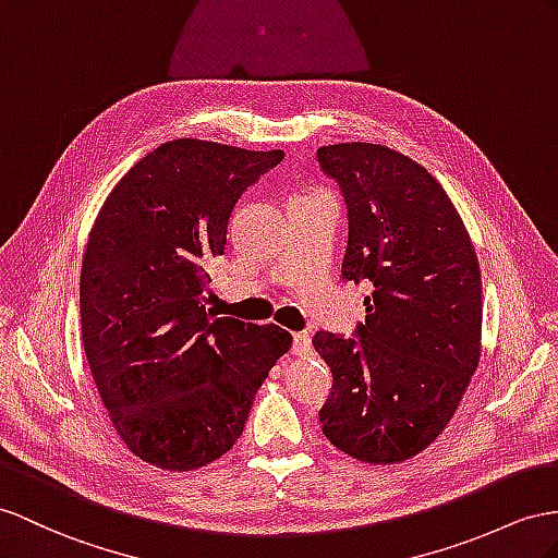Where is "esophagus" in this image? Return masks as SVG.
<instances>
[{"label": "esophagus", "instance_id": "esophagus-1", "mask_svg": "<svg viewBox=\"0 0 558 558\" xmlns=\"http://www.w3.org/2000/svg\"><path fill=\"white\" fill-rule=\"evenodd\" d=\"M292 351L296 355L311 353V335L308 332H294L292 335Z\"/></svg>", "mask_w": 558, "mask_h": 558}]
</instances>
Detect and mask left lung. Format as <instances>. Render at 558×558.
<instances>
[{
	"label": "left lung",
	"mask_w": 558,
	"mask_h": 558,
	"mask_svg": "<svg viewBox=\"0 0 558 558\" xmlns=\"http://www.w3.org/2000/svg\"><path fill=\"white\" fill-rule=\"evenodd\" d=\"M318 165L347 205L341 278L373 284L353 337H313L332 369L323 434L361 462H403L448 426L478 365V259L442 185L410 157L355 141L318 148Z\"/></svg>",
	"instance_id": "1"
}]
</instances>
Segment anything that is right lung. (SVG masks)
Instances as JSON below:
<instances>
[{
	"instance_id": "1",
	"label": "right lung",
	"mask_w": 558,
	"mask_h": 558,
	"mask_svg": "<svg viewBox=\"0 0 558 558\" xmlns=\"http://www.w3.org/2000/svg\"><path fill=\"white\" fill-rule=\"evenodd\" d=\"M282 157L169 141L98 211L80 278L82 341L112 424L143 462L191 471L219 460L292 347L278 325L214 318L203 304L240 195Z\"/></svg>"
}]
</instances>
